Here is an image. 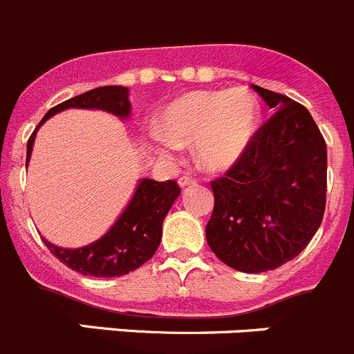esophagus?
<instances>
[{
	"mask_svg": "<svg viewBox=\"0 0 354 354\" xmlns=\"http://www.w3.org/2000/svg\"><path fill=\"white\" fill-rule=\"evenodd\" d=\"M198 180L194 179V177H191V175H183V177H180L179 179V184H180V187H187V186H194V184H196Z\"/></svg>",
	"mask_w": 354,
	"mask_h": 354,
	"instance_id": "1",
	"label": "esophagus"
}]
</instances>
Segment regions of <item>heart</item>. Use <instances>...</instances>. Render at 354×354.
Here are the masks:
<instances>
[{"instance_id": "1", "label": "heart", "mask_w": 354, "mask_h": 354, "mask_svg": "<svg viewBox=\"0 0 354 354\" xmlns=\"http://www.w3.org/2000/svg\"><path fill=\"white\" fill-rule=\"evenodd\" d=\"M163 132L153 136L161 153L179 149L180 142L198 140V156L207 168L233 165L250 144L259 124V102L245 88L194 92L165 109Z\"/></svg>"}]
</instances>
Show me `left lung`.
Masks as SVG:
<instances>
[{
    "instance_id": "1",
    "label": "left lung",
    "mask_w": 354,
    "mask_h": 354,
    "mask_svg": "<svg viewBox=\"0 0 354 354\" xmlns=\"http://www.w3.org/2000/svg\"><path fill=\"white\" fill-rule=\"evenodd\" d=\"M276 111L222 177L212 180V252L230 268L266 272L297 257L323 221L326 144L302 104L252 85Z\"/></svg>"
}]
</instances>
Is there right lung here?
Masks as SVG:
<instances>
[{
	"mask_svg": "<svg viewBox=\"0 0 354 354\" xmlns=\"http://www.w3.org/2000/svg\"><path fill=\"white\" fill-rule=\"evenodd\" d=\"M67 107H83V109H104L127 118L130 114L129 88L124 86H99L88 92L76 95L69 100H64L59 106L52 107L45 114L36 130L59 111ZM36 130L28 140L29 161L35 144ZM180 194L177 180H165L158 183L153 179L140 180L132 201L116 224L104 234L95 243L83 248H60L52 245L43 238L52 255H55L62 264L85 276L95 278H113V276L127 274L133 269L140 268L144 262L149 261L158 250L161 241V224L167 217L168 210Z\"/></svg>",
	"mask_w": 354,
	"mask_h": 354,
	"instance_id": "1",
	"label": "right lung"
}]
</instances>
